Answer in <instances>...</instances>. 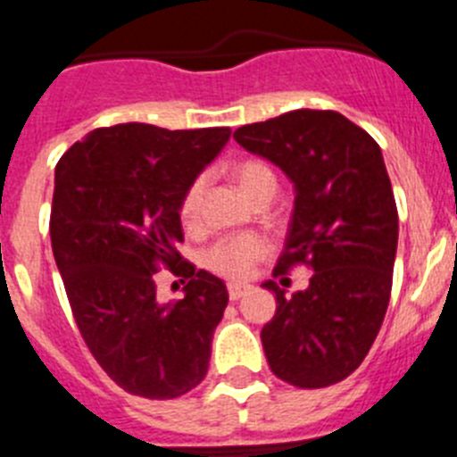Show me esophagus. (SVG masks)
Returning <instances> with one entry per match:
<instances>
[{
  "instance_id": "1",
  "label": "esophagus",
  "mask_w": 457,
  "mask_h": 457,
  "mask_svg": "<svg viewBox=\"0 0 457 457\" xmlns=\"http://www.w3.org/2000/svg\"><path fill=\"white\" fill-rule=\"evenodd\" d=\"M249 286H240V284H228V297H231V302L240 300L242 295L247 293Z\"/></svg>"
}]
</instances>
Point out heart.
I'll return each instance as SVG.
<instances>
[{
    "label": "heart",
    "mask_w": 457,
    "mask_h": 457,
    "mask_svg": "<svg viewBox=\"0 0 457 457\" xmlns=\"http://www.w3.org/2000/svg\"><path fill=\"white\" fill-rule=\"evenodd\" d=\"M231 176L249 199H258L261 194L277 192V173L268 162L258 157H242L231 164ZM205 192V176H196L180 196L179 215L185 226H194L199 220L201 199ZM270 245L263 236L256 233H242V236H228L217 240L205 253V265L215 274L233 281L247 278L253 265L268 253Z\"/></svg>",
    "instance_id": "b5f03b06"
}]
</instances>
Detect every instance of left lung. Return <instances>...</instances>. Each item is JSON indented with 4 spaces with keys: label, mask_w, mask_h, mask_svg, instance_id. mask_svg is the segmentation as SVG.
<instances>
[{
    "label": "left lung",
    "mask_w": 457,
    "mask_h": 457,
    "mask_svg": "<svg viewBox=\"0 0 457 457\" xmlns=\"http://www.w3.org/2000/svg\"><path fill=\"white\" fill-rule=\"evenodd\" d=\"M295 183V210L274 278L313 270L263 327L265 357L300 389L332 386L359 369L378 337L394 281L398 210L378 141L332 109H295L233 132ZM288 281V278H284Z\"/></svg>",
    "instance_id": "1"
}]
</instances>
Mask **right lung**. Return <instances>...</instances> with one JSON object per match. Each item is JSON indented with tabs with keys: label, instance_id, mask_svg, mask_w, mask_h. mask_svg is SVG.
<instances>
[{
	"label": "right lung",
	"instance_id": "right-lung-1",
	"mask_svg": "<svg viewBox=\"0 0 457 457\" xmlns=\"http://www.w3.org/2000/svg\"><path fill=\"white\" fill-rule=\"evenodd\" d=\"M228 137L120 123L88 132L56 164L50 237L72 318L100 369L132 395L179 398L208 373L228 293L176 249L179 204ZM162 267L186 284L183 301L156 300Z\"/></svg>",
	"mask_w": 457,
	"mask_h": 457
}]
</instances>
